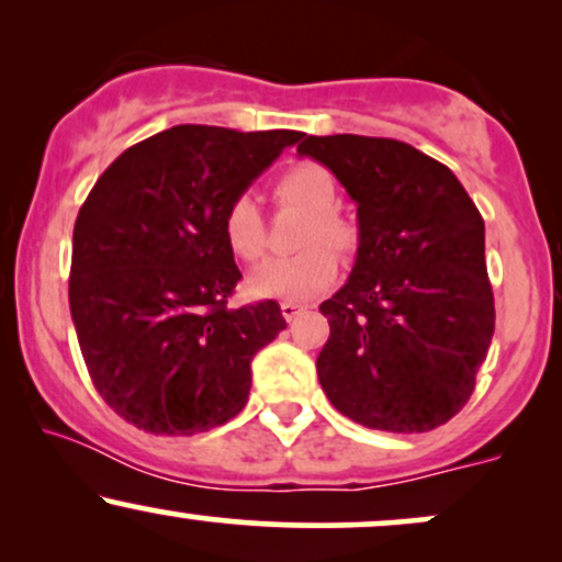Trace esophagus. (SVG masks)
I'll return each instance as SVG.
<instances>
[{
    "label": "esophagus",
    "instance_id": "obj_1",
    "mask_svg": "<svg viewBox=\"0 0 562 562\" xmlns=\"http://www.w3.org/2000/svg\"><path fill=\"white\" fill-rule=\"evenodd\" d=\"M280 308H282V317H285L288 322H293L299 314H303V308L306 306H303V303H295V301H282Z\"/></svg>",
    "mask_w": 562,
    "mask_h": 562
}]
</instances>
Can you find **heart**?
I'll list each match as a JSON object with an SVG mask.
<instances>
[{
	"instance_id": "obj_1",
	"label": "heart",
	"mask_w": 562,
	"mask_h": 562,
	"mask_svg": "<svg viewBox=\"0 0 562 562\" xmlns=\"http://www.w3.org/2000/svg\"><path fill=\"white\" fill-rule=\"evenodd\" d=\"M274 198L280 203L299 205L308 211L306 227H303V245L312 248L288 259L263 261L248 277L250 293L261 299H285L308 301L327 290L338 277V261L319 243L335 250H348L353 245V229L338 214V184L335 177L322 164H295L280 173L274 182ZM222 232L229 250L243 261L261 259L267 248V224L263 214L250 192H240L229 200L222 216Z\"/></svg>"
}]
</instances>
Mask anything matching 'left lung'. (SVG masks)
Listing matches in <instances>:
<instances>
[{"label": "left lung", "instance_id": "left-lung-1", "mask_svg": "<svg viewBox=\"0 0 562 562\" xmlns=\"http://www.w3.org/2000/svg\"><path fill=\"white\" fill-rule=\"evenodd\" d=\"M299 156L335 173L357 203L346 285L319 306L317 357L340 415L389 434H425L468 404L494 335L483 218L447 166L406 142L306 137Z\"/></svg>", "mask_w": 562, "mask_h": 562}]
</instances>
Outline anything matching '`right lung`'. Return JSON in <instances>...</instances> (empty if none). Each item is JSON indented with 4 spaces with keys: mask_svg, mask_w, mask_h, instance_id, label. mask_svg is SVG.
Listing matches in <instances>:
<instances>
[{
    "mask_svg": "<svg viewBox=\"0 0 562 562\" xmlns=\"http://www.w3.org/2000/svg\"><path fill=\"white\" fill-rule=\"evenodd\" d=\"M301 137L171 126L121 153L83 200L70 317L94 389L139 430L203 434L248 402L250 362L288 322L277 301L227 306L243 274L222 216Z\"/></svg>",
    "mask_w": 562,
    "mask_h": 562,
    "instance_id": "obj_1",
    "label": "right lung"
}]
</instances>
